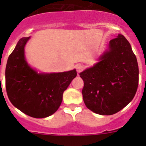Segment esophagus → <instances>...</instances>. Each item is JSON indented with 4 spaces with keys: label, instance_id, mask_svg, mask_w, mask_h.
<instances>
[{
    "label": "esophagus",
    "instance_id": "1",
    "mask_svg": "<svg viewBox=\"0 0 146 146\" xmlns=\"http://www.w3.org/2000/svg\"><path fill=\"white\" fill-rule=\"evenodd\" d=\"M75 67L76 69H77V72H78V73H80V72H81L83 70V66L81 65V64H77Z\"/></svg>",
    "mask_w": 146,
    "mask_h": 146
}]
</instances>
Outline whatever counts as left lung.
<instances>
[{"mask_svg":"<svg viewBox=\"0 0 146 146\" xmlns=\"http://www.w3.org/2000/svg\"><path fill=\"white\" fill-rule=\"evenodd\" d=\"M86 106L96 114L118 113L133 99L139 81L136 56L123 35L110 40L93 66L80 73Z\"/></svg>","mask_w":146,"mask_h":146,"instance_id":"left-lung-1","label":"left lung"}]
</instances>
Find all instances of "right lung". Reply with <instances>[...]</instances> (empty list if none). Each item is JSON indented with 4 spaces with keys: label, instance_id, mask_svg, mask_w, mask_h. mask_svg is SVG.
I'll list each match as a JSON object with an SVG mask.
<instances>
[{
    "label": "right lung",
    "instance_id": "right-lung-1",
    "mask_svg": "<svg viewBox=\"0 0 146 146\" xmlns=\"http://www.w3.org/2000/svg\"><path fill=\"white\" fill-rule=\"evenodd\" d=\"M31 37L19 40L8 58L6 88L11 104L36 118L48 117L60 107L63 94L77 76L76 69L57 73H38L25 57V47Z\"/></svg>",
    "mask_w": 146,
    "mask_h": 146
}]
</instances>
